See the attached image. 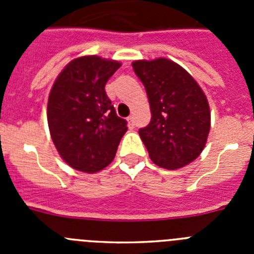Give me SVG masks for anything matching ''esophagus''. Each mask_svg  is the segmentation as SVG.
I'll use <instances>...</instances> for the list:
<instances>
[{
  "instance_id": "obj_1",
  "label": "esophagus",
  "mask_w": 254,
  "mask_h": 254,
  "mask_svg": "<svg viewBox=\"0 0 254 254\" xmlns=\"http://www.w3.org/2000/svg\"><path fill=\"white\" fill-rule=\"evenodd\" d=\"M127 121H128V126L129 127H133L134 126V118L132 116H129L128 118H127Z\"/></svg>"
}]
</instances>
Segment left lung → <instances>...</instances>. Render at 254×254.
Wrapping results in <instances>:
<instances>
[{"label":"left lung","mask_w":254,"mask_h":254,"mask_svg":"<svg viewBox=\"0 0 254 254\" xmlns=\"http://www.w3.org/2000/svg\"><path fill=\"white\" fill-rule=\"evenodd\" d=\"M134 73L146 89L151 121L138 129L150 159L165 169H179L205 147L210 108L193 77L165 58L134 61Z\"/></svg>","instance_id":"1"}]
</instances>
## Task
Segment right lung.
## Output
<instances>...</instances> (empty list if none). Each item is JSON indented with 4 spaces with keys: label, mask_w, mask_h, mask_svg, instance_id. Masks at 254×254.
<instances>
[{
    "label": "right lung",
    "mask_w": 254,
    "mask_h": 254,
    "mask_svg": "<svg viewBox=\"0 0 254 254\" xmlns=\"http://www.w3.org/2000/svg\"><path fill=\"white\" fill-rule=\"evenodd\" d=\"M121 64L96 56L69 62L53 84L48 126L56 149L80 172L95 173L113 161L127 121L117 116L105 84Z\"/></svg>",
    "instance_id": "right-lung-1"
}]
</instances>
